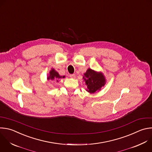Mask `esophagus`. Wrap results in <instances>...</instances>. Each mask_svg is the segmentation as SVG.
<instances>
[{"mask_svg": "<svg viewBox=\"0 0 152 152\" xmlns=\"http://www.w3.org/2000/svg\"><path fill=\"white\" fill-rule=\"evenodd\" d=\"M70 77H71V78H73V79H75V77H76V76H75V75H73H73H70Z\"/></svg>", "mask_w": 152, "mask_h": 152, "instance_id": "1", "label": "esophagus"}]
</instances>
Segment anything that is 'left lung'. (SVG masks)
<instances>
[{
  "label": "left lung",
  "instance_id": "8db88e82",
  "mask_svg": "<svg viewBox=\"0 0 152 152\" xmlns=\"http://www.w3.org/2000/svg\"><path fill=\"white\" fill-rule=\"evenodd\" d=\"M83 79L87 86L86 91L91 94L98 91L106 82L104 76L102 72H97L88 69L84 73Z\"/></svg>",
  "mask_w": 152,
  "mask_h": 152
}]
</instances>
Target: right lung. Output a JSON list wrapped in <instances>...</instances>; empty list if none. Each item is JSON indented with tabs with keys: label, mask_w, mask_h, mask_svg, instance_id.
Listing matches in <instances>:
<instances>
[{
	"label": "right lung",
	"mask_w": 152,
	"mask_h": 152,
	"mask_svg": "<svg viewBox=\"0 0 152 152\" xmlns=\"http://www.w3.org/2000/svg\"><path fill=\"white\" fill-rule=\"evenodd\" d=\"M64 77H65V76H60L57 71H56L54 69H52L49 72V75L47 77V79L48 80H53L56 79L57 80V82H58V79L64 78Z\"/></svg>",
	"instance_id": "add662e5"
}]
</instances>
